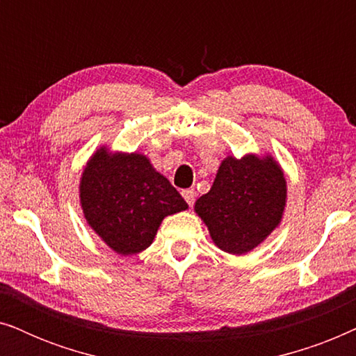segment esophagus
Instances as JSON below:
<instances>
[{
	"mask_svg": "<svg viewBox=\"0 0 356 356\" xmlns=\"http://www.w3.org/2000/svg\"><path fill=\"white\" fill-rule=\"evenodd\" d=\"M181 194H183L184 201L188 202V206L193 207L194 201H196V191H194V189H183Z\"/></svg>",
	"mask_w": 356,
	"mask_h": 356,
	"instance_id": "1",
	"label": "esophagus"
}]
</instances>
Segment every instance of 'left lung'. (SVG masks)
Masks as SVG:
<instances>
[{
	"mask_svg": "<svg viewBox=\"0 0 356 356\" xmlns=\"http://www.w3.org/2000/svg\"><path fill=\"white\" fill-rule=\"evenodd\" d=\"M285 197L284 173L274 160L228 157L211 191L196 201V212L220 250L245 254L279 225Z\"/></svg>",
	"mask_w": 356,
	"mask_h": 356,
	"instance_id": "8db88e82",
	"label": "left lung"
}]
</instances>
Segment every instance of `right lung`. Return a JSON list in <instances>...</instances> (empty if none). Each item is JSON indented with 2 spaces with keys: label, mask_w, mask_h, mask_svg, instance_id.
I'll use <instances>...</instances> for the list:
<instances>
[{
  "label": "right lung",
  "mask_w": 356,
  "mask_h": 356,
  "mask_svg": "<svg viewBox=\"0 0 356 356\" xmlns=\"http://www.w3.org/2000/svg\"><path fill=\"white\" fill-rule=\"evenodd\" d=\"M81 204L89 225L120 254L152 243L163 217L188 204L144 155L99 150L82 173Z\"/></svg>",
  "instance_id": "right-lung-1"
}]
</instances>
